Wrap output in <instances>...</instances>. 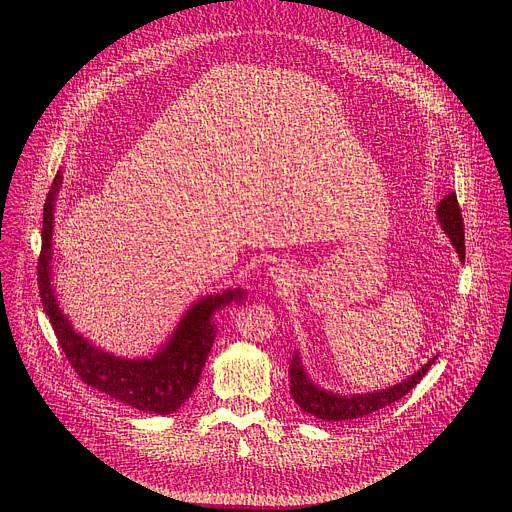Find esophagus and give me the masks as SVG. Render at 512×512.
<instances>
[{
	"label": "esophagus",
	"mask_w": 512,
	"mask_h": 512,
	"mask_svg": "<svg viewBox=\"0 0 512 512\" xmlns=\"http://www.w3.org/2000/svg\"><path fill=\"white\" fill-rule=\"evenodd\" d=\"M294 269H291V265L287 263H275L273 267H269V277L271 281L277 285V287H285V285H291V281H294Z\"/></svg>",
	"instance_id": "obj_1"
}]
</instances>
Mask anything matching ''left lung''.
Masks as SVG:
<instances>
[{
	"mask_svg": "<svg viewBox=\"0 0 512 512\" xmlns=\"http://www.w3.org/2000/svg\"><path fill=\"white\" fill-rule=\"evenodd\" d=\"M437 218H440V225L450 237L452 245L456 247V253L460 259L466 255V245H464V218L458 206V198L454 192H450L440 204H437ZM437 356L429 358L423 367L413 373L409 379L401 381L399 385H393L383 391L375 393H356V395H338L332 391H324L318 387L306 373L304 364L300 360V354H294V360L289 364V391L294 401L300 405L302 411L324 419V421H350L358 419L364 415H371L375 411H381L383 407H389L391 403L399 401L403 395H407L429 371L431 364L435 362Z\"/></svg>",
	"mask_w": 512,
	"mask_h": 512,
	"instance_id": "1",
	"label": "left lung"
}]
</instances>
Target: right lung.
I'll list each match as a JSON object with an SVG mask.
<instances>
[{
    "mask_svg": "<svg viewBox=\"0 0 512 512\" xmlns=\"http://www.w3.org/2000/svg\"><path fill=\"white\" fill-rule=\"evenodd\" d=\"M62 184V172L56 174L44 202L42 249L38 257V287L46 316L54 328L58 344L66 354L70 367L89 385L101 393L145 413L168 415L182 407L200 381V373L212 348L216 326L214 312L231 302L243 300V289H227L223 294L206 296L190 306L178 328L152 358H119L93 346L75 332L68 318L56 304L52 289V221L54 202Z\"/></svg>",
    "mask_w": 512,
    "mask_h": 512,
    "instance_id": "1",
    "label": "right lung"
}]
</instances>
